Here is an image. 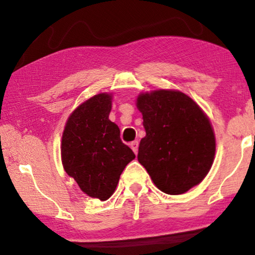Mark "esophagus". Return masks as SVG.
<instances>
[{"mask_svg": "<svg viewBox=\"0 0 255 255\" xmlns=\"http://www.w3.org/2000/svg\"><path fill=\"white\" fill-rule=\"evenodd\" d=\"M137 147H139V142H137L136 140H135V141L130 142V148L134 151V153H135V154L137 153Z\"/></svg>", "mask_w": 255, "mask_h": 255, "instance_id": "esophagus-1", "label": "esophagus"}]
</instances>
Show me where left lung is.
I'll return each mask as SVG.
<instances>
[{"mask_svg":"<svg viewBox=\"0 0 255 255\" xmlns=\"http://www.w3.org/2000/svg\"><path fill=\"white\" fill-rule=\"evenodd\" d=\"M136 107L146 131L137 160L157 188L177 195L200 183L216 152L211 122L201 108L183 92L172 90L141 93Z\"/></svg>","mask_w":255,"mask_h":255,"instance_id":"8db88e82","label":"left lung"}]
</instances>
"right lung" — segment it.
<instances>
[{
  "mask_svg": "<svg viewBox=\"0 0 255 255\" xmlns=\"http://www.w3.org/2000/svg\"><path fill=\"white\" fill-rule=\"evenodd\" d=\"M111 98L99 93L79 105L67 120L61 144L64 170L85 194L102 201L113 195L126 165L135 158L109 120Z\"/></svg>",
  "mask_w": 255,
  "mask_h": 255,
  "instance_id": "1",
  "label": "right lung"
}]
</instances>
